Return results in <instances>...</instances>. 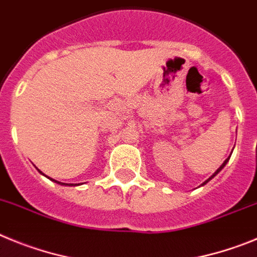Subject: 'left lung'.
I'll list each match as a JSON object with an SVG mask.
<instances>
[{
	"instance_id": "1",
	"label": "left lung",
	"mask_w": 257,
	"mask_h": 257,
	"mask_svg": "<svg viewBox=\"0 0 257 257\" xmlns=\"http://www.w3.org/2000/svg\"><path fill=\"white\" fill-rule=\"evenodd\" d=\"M229 157H230V156H229ZM229 157H228V159H226V160H225V161H224V163H223V164H221V166H220V168H219V169H218V170H216V172H215V173H214V174H212V175H211V177H210V178H209V179H207V180H206V182H205V183H202V184H206V183H207V182H209V180H210V179H211V178H214V177H215V175L218 174V173H219V172H220L221 169H223V168H224V166H225V164H226V163H228V160H229Z\"/></svg>"
}]
</instances>
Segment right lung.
<instances>
[{
  "label": "right lung",
  "instance_id": "1",
  "mask_svg": "<svg viewBox=\"0 0 257 257\" xmlns=\"http://www.w3.org/2000/svg\"><path fill=\"white\" fill-rule=\"evenodd\" d=\"M41 173H42V172H41ZM48 178H50V177H48ZM50 179L52 180V182H56V183H59V184H65V186H68V184H66V183H61V182H57V180L52 179V178H50ZM70 186H73V184H70Z\"/></svg>",
  "mask_w": 257,
  "mask_h": 257
}]
</instances>
